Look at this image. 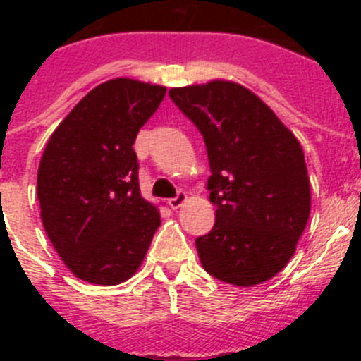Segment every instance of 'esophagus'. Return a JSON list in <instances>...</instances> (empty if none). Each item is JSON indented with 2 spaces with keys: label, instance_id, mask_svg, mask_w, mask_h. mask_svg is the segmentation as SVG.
Returning a JSON list of instances; mask_svg holds the SVG:
<instances>
[{
  "label": "esophagus",
  "instance_id": "34e87169",
  "mask_svg": "<svg viewBox=\"0 0 361 361\" xmlns=\"http://www.w3.org/2000/svg\"><path fill=\"white\" fill-rule=\"evenodd\" d=\"M186 200H188L186 193H184V191H178V193L173 197V199L168 200V204H170L171 209H178V208H180V206H183L184 202H186Z\"/></svg>",
  "mask_w": 361,
  "mask_h": 361
}]
</instances>
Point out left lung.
<instances>
[{
	"label": "left lung",
	"mask_w": 361,
	"mask_h": 361,
	"mask_svg": "<svg viewBox=\"0 0 361 361\" xmlns=\"http://www.w3.org/2000/svg\"><path fill=\"white\" fill-rule=\"evenodd\" d=\"M206 142L215 226L195 240L202 267L251 288L273 279L296 251L311 212L304 149L262 99L233 81L171 88Z\"/></svg>",
	"instance_id": "obj_1"
}]
</instances>
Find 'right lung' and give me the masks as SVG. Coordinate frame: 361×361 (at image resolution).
<instances>
[{
  "instance_id": "add662e5",
  "label": "right lung",
  "mask_w": 361,
  "mask_h": 361,
  "mask_svg": "<svg viewBox=\"0 0 361 361\" xmlns=\"http://www.w3.org/2000/svg\"><path fill=\"white\" fill-rule=\"evenodd\" d=\"M164 86L117 78L95 86L61 121L37 170L41 220L78 279L117 286L135 275L161 215L141 197L133 142Z\"/></svg>"
}]
</instances>
